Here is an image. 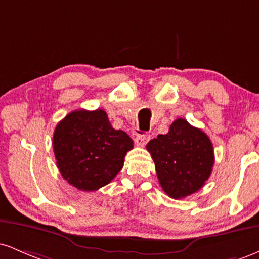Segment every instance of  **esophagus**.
<instances>
[{
	"mask_svg": "<svg viewBox=\"0 0 259 259\" xmlns=\"http://www.w3.org/2000/svg\"><path fill=\"white\" fill-rule=\"evenodd\" d=\"M148 139H150V136L146 135V134H139V135L136 136L135 142L138 146H145V145L147 144Z\"/></svg>",
	"mask_w": 259,
	"mask_h": 259,
	"instance_id": "34e87169",
	"label": "esophagus"
}]
</instances>
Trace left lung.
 <instances>
[{"instance_id": "obj_1", "label": "left lung", "mask_w": 259, "mask_h": 259, "mask_svg": "<svg viewBox=\"0 0 259 259\" xmlns=\"http://www.w3.org/2000/svg\"><path fill=\"white\" fill-rule=\"evenodd\" d=\"M163 191L171 198L195 194L204 185L214 164V151L208 136L187 120L178 118L165 135L147 144Z\"/></svg>"}]
</instances>
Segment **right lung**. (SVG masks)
<instances>
[{
  "mask_svg": "<svg viewBox=\"0 0 259 259\" xmlns=\"http://www.w3.org/2000/svg\"><path fill=\"white\" fill-rule=\"evenodd\" d=\"M52 145L63 179L81 191L111 183L134 147L125 132L113 129L103 109L70 112L56 126Z\"/></svg>",
  "mask_w": 259,
  "mask_h": 259,
  "instance_id": "obj_1",
  "label": "right lung"
}]
</instances>
